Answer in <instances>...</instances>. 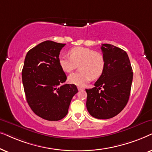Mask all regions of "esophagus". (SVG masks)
I'll return each instance as SVG.
<instances>
[{"mask_svg": "<svg viewBox=\"0 0 152 152\" xmlns=\"http://www.w3.org/2000/svg\"><path fill=\"white\" fill-rule=\"evenodd\" d=\"M78 90H79V91H80V90H84V88H82V87H79V86H78Z\"/></svg>", "mask_w": 152, "mask_h": 152, "instance_id": "obj_1", "label": "esophagus"}]
</instances>
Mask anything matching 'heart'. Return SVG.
<instances>
[{
    "label": "heart",
    "mask_w": 152,
    "mask_h": 152,
    "mask_svg": "<svg viewBox=\"0 0 152 152\" xmlns=\"http://www.w3.org/2000/svg\"><path fill=\"white\" fill-rule=\"evenodd\" d=\"M69 54L70 57L60 56L58 62L62 69L66 73L72 72L79 64L80 70L69 76L68 80L71 83L83 86L92 78H99L104 73L106 60L100 52L83 46H76L70 49Z\"/></svg>",
    "instance_id": "heart-1"
}]
</instances>
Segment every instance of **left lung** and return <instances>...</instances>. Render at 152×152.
<instances>
[{
	"mask_svg": "<svg viewBox=\"0 0 152 152\" xmlns=\"http://www.w3.org/2000/svg\"><path fill=\"white\" fill-rule=\"evenodd\" d=\"M106 60L104 72L94 83L86 89V106L92 117L106 120L116 116L128 102L133 80V69L126 52L111 44H103ZM104 88L102 91L100 90Z\"/></svg>",
	"mask_w": 152,
	"mask_h": 152,
	"instance_id": "left-lung-1",
	"label": "left lung"
}]
</instances>
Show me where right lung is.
<instances>
[{
  "label": "right lung",
  "instance_id": "right-lung-1",
  "mask_svg": "<svg viewBox=\"0 0 152 152\" xmlns=\"http://www.w3.org/2000/svg\"><path fill=\"white\" fill-rule=\"evenodd\" d=\"M64 45L49 40L39 44L27 53L22 70L28 105L36 115L48 121L64 118L72 97L78 92L74 84L62 85L66 76L58 59Z\"/></svg>",
  "mask_w": 152,
  "mask_h": 152
}]
</instances>
